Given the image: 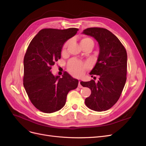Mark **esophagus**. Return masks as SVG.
I'll return each instance as SVG.
<instances>
[{"mask_svg":"<svg viewBox=\"0 0 146 146\" xmlns=\"http://www.w3.org/2000/svg\"><path fill=\"white\" fill-rule=\"evenodd\" d=\"M78 87L80 88H82L83 86H82V85L80 84V81L78 82Z\"/></svg>","mask_w":146,"mask_h":146,"instance_id":"1","label":"esophagus"}]
</instances>
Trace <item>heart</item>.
I'll use <instances>...</instances> for the list:
<instances>
[{"mask_svg": "<svg viewBox=\"0 0 146 146\" xmlns=\"http://www.w3.org/2000/svg\"><path fill=\"white\" fill-rule=\"evenodd\" d=\"M69 44V41H66L64 43V44L61 48V52L64 53L66 50V48ZM91 45L93 47L94 42L92 40V39L88 37H84L80 41L81 46H83L85 45ZM67 68L69 72L73 76L76 77H80L85 73L86 69L88 68L86 64H84L80 61L76 60L75 59H72L69 61L67 65Z\"/></svg>", "mask_w": 146, "mask_h": 146, "instance_id": "1", "label": "heart"}]
</instances>
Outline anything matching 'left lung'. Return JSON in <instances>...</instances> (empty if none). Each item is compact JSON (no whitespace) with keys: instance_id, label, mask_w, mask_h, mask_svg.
<instances>
[{"instance_id":"8db88e82","label":"left lung","mask_w":146,"mask_h":146,"mask_svg":"<svg viewBox=\"0 0 146 146\" xmlns=\"http://www.w3.org/2000/svg\"><path fill=\"white\" fill-rule=\"evenodd\" d=\"M83 33L94 37L100 47L98 61L90 72L91 77L99 76L98 83L94 80L80 82L83 87L91 90L85 102L94 111H106L117 102L125 86L127 52L119 39L107 29L91 27L84 30Z\"/></svg>"}]
</instances>
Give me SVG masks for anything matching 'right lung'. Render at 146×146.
<instances>
[{"label": "right lung", "mask_w": 146, "mask_h": 146, "mask_svg": "<svg viewBox=\"0 0 146 146\" xmlns=\"http://www.w3.org/2000/svg\"><path fill=\"white\" fill-rule=\"evenodd\" d=\"M78 30L44 29L28 46L24 58L23 85L31 102L43 113H54L62 108L69 91L78 86V80L66 72L61 78L50 72L52 66L61 58L64 43Z\"/></svg>", "instance_id": "right-lung-1"}]
</instances>
